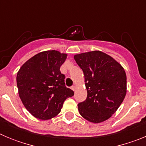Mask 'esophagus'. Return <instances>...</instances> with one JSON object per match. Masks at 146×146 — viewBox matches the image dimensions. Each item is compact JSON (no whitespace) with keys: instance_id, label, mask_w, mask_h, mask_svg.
<instances>
[{"instance_id":"1","label":"esophagus","mask_w":146,"mask_h":146,"mask_svg":"<svg viewBox=\"0 0 146 146\" xmlns=\"http://www.w3.org/2000/svg\"><path fill=\"white\" fill-rule=\"evenodd\" d=\"M71 88L72 89V90H73V91H75V88H76V87L74 86H72V87H71Z\"/></svg>"}]
</instances>
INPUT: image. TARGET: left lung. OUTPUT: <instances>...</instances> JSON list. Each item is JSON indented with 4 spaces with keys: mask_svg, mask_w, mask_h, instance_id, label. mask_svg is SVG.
I'll return each instance as SVG.
<instances>
[{
    "mask_svg": "<svg viewBox=\"0 0 146 146\" xmlns=\"http://www.w3.org/2000/svg\"><path fill=\"white\" fill-rule=\"evenodd\" d=\"M83 71L87 98L78 104L80 114L93 123L106 121L115 113L126 94V75L115 60L101 51L74 55Z\"/></svg>",
    "mask_w": 146,
    "mask_h": 146,
    "instance_id": "left-lung-1",
    "label": "left lung"
}]
</instances>
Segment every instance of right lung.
I'll return each mask as SVG.
<instances>
[{
    "label": "right lung",
    "mask_w": 146,
    "mask_h": 146,
    "mask_svg": "<svg viewBox=\"0 0 146 146\" xmlns=\"http://www.w3.org/2000/svg\"><path fill=\"white\" fill-rule=\"evenodd\" d=\"M66 54L56 50L34 55L22 66L17 75L19 95L28 111L36 118L48 120L60 112L74 91L65 86V75L60 67Z\"/></svg>",
    "instance_id": "obj_1"
}]
</instances>
